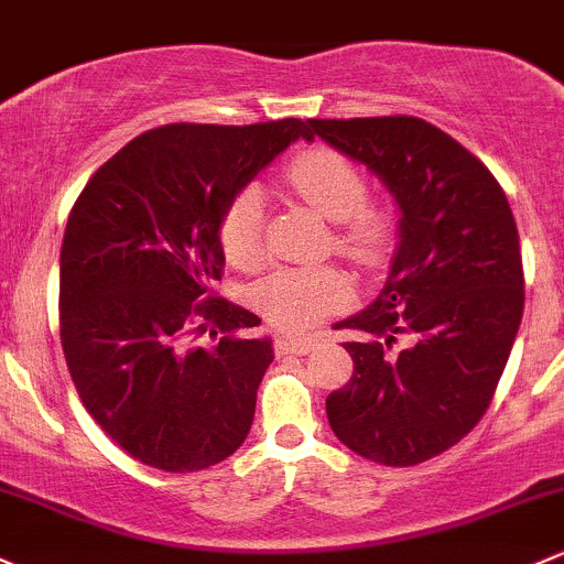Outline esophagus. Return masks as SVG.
<instances>
[{
	"label": "esophagus",
	"instance_id": "34e87169",
	"mask_svg": "<svg viewBox=\"0 0 564 564\" xmlns=\"http://www.w3.org/2000/svg\"><path fill=\"white\" fill-rule=\"evenodd\" d=\"M276 352H293V356H306L317 347V336H290L284 334L274 341Z\"/></svg>",
	"mask_w": 564,
	"mask_h": 564
}]
</instances>
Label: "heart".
<instances>
[{"label":"heart","instance_id":"obj_1","mask_svg":"<svg viewBox=\"0 0 564 564\" xmlns=\"http://www.w3.org/2000/svg\"><path fill=\"white\" fill-rule=\"evenodd\" d=\"M288 184L321 217L339 225L336 249L364 265L380 263L393 239L388 208L369 206L367 178L334 149H306L290 160ZM219 243L236 269H258L265 258V197L260 187H243L219 217ZM350 301V282L339 269H276L254 293L269 323L304 330Z\"/></svg>","mask_w":564,"mask_h":564}]
</instances>
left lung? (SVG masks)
I'll return each instance as SVG.
<instances>
[{
  "mask_svg": "<svg viewBox=\"0 0 564 564\" xmlns=\"http://www.w3.org/2000/svg\"><path fill=\"white\" fill-rule=\"evenodd\" d=\"M310 130L399 206L380 295L334 325L356 339L345 341L350 382L325 399L328 423L358 456L412 467L473 432L508 364L524 312L513 212L478 156L415 116L310 119Z\"/></svg>",
  "mask_w": 564,
  "mask_h": 564,
  "instance_id": "8db88e82",
  "label": "left lung"
}]
</instances>
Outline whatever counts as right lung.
<instances>
[{
    "label": "right lung",
    "mask_w": 564,
    "mask_h": 564,
    "mask_svg": "<svg viewBox=\"0 0 564 564\" xmlns=\"http://www.w3.org/2000/svg\"><path fill=\"white\" fill-rule=\"evenodd\" d=\"M301 119L165 124L116 152L69 212L59 258V328L78 397L138 462L197 473L247 440L274 361L260 317L214 295L219 217ZM206 335L212 343H195Z\"/></svg>",
    "instance_id": "add662e5"
}]
</instances>
